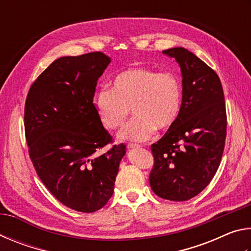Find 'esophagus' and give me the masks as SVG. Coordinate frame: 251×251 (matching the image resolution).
Segmentation results:
<instances>
[{
	"label": "esophagus",
	"instance_id": "1",
	"mask_svg": "<svg viewBox=\"0 0 251 251\" xmlns=\"http://www.w3.org/2000/svg\"><path fill=\"white\" fill-rule=\"evenodd\" d=\"M136 147H139V145H137V144H131V143L127 144V148H128V150H130V148H136Z\"/></svg>",
	"mask_w": 251,
	"mask_h": 251
}]
</instances>
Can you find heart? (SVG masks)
<instances>
[{
    "label": "heart",
    "instance_id": "1",
    "mask_svg": "<svg viewBox=\"0 0 251 251\" xmlns=\"http://www.w3.org/2000/svg\"><path fill=\"white\" fill-rule=\"evenodd\" d=\"M94 106L108 129L124 124L129 110L134 117L118 134L122 141L145 142L155 130L171 129L180 115L182 86L178 76L151 67L134 66L117 73L112 87L94 96Z\"/></svg>",
    "mask_w": 251,
    "mask_h": 251
}]
</instances>
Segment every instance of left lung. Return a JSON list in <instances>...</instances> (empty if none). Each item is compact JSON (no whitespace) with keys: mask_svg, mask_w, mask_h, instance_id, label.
Returning <instances> with one entry per match:
<instances>
[{"mask_svg":"<svg viewBox=\"0 0 251 251\" xmlns=\"http://www.w3.org/2000/svg\"><path fill=\"white\" fill-rule=\"evenodd\" d=\"M175 57L182 75L178 121L151 146L150 184L157 196L185 201L202 192L222 160L227 114L222 82L205 62L184 48L163 50Z\"/></svg>","mask_w":251,"mask_h":251,"instance_id":"8db88e82","label":"left lung"}]
</instances>
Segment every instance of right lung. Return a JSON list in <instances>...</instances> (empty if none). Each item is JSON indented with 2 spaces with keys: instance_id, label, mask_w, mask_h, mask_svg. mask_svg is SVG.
Wrapping results in <instances>:
<instances>
[{
  "instance_id": "1",
  "label": "right lung",
  "mask_w": 251,
  "mask_h": 251,
  "mask_svg": "<svg viewBox=\"0 0 251 251\" xmlns=\"http://www.w3.org/2000/svg\"><path fill=\"white\" fill-rule=\"evenodd\" d=\"M110 63L100 52L54 61L31 85L25 100L28 154L40 179L66 207L103 208L114 193L124 144L113 143L93 104L97 79Z\"/></svg>"
}]
</instances>
